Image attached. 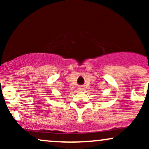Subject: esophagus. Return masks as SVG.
<instances>
[{
	"label": "esophagus",
	"mask_w": 149,
	"mask_h": 149,
	"mask_svg": "<svg viewBox=\"0 0 149 149\" xmlns=\"http://www.w3.org/2000/svg\"><path fill=\"white\" fill-rule=\"evenodd\" d=\"M80 90H83V88H80Z\"/></svg>",
	"instance_id": "1"
}]
</instances>
